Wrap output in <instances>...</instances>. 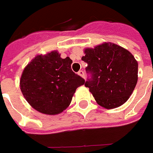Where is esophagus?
Masks as SVG:
<instances>
[{
	"mask_svg": "<svg viewBox=\"0 0 153 153\" xmlns=\"http://www.w3.org/2000/svg\"><path fill=\"white\" fill-rule=\"evenodd\" d=\"M78 75H79L80 76H82V77H84V71H78Z\"/></svg>",
	"mask_w": 153,
	"mask_h": 153,
	"instance_id": "1",
	"label": "esophagus"
}]
</instances>
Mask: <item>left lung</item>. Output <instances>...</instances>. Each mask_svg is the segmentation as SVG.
Here are the masks:
<instances>
[{
    "label": "left lung",
    "mask_w": 153,
    "mask_h": 153,
    "mask_svg": "<svg viewBox=\"0 0 153 153\" xmlns=\"http://www.w3.org/2000/svg\"><path fill=\"white\" fill-rule=\"evenodd\" d=\"M82 59L91 79L85 82L96 102L104 108L121 106L132 94L138 81V62L121 46L104 42L84 49Z\"/></svg>",
    "instance_id": "left-lung-1"
}]
</instances>
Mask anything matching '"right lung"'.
<instances>
[{
    "label": "right lung",
    "instance_id": "1",
    "mask_svg": "<svg viewBox=\"0 0 153 153\" xmlns=\"http://www.w3.org/2000/svg\"><path fill=\"white\" fill-rule=\"evenodd\" d=\"M72 60L62 59L58 51L36 55L20 78V89L33 108L46 115H57L67 108L76 89L85 80L71 70Z\"/></svg>",
    "mask_w": 153,
    "mask_h": 153
}]
</instances>
